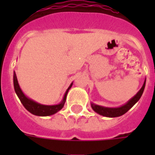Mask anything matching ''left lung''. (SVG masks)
<instances>
[{"label": "left lung", "instance_id": "obj_1", "mask_svg": "<svg viewBox=\"0 0 155 155\" xmlns=\"http://www.w3.org/2000/svg\"><path fill=\"white\" fill-rule=\"evenodd\" d=\"M145 85H146V80H145L144 84L142 85V88L138 91L137 94L135 95L133 98H131L127 103L125 104L124 105L120 106V107H118V108H108V107L97 105V104H95L93 103L91 104V106H92V109L96 113H97L100 115L104 116V117H120V116L125 114L126 112H128L133 106L135 104L139 101V99L142 97V93H143V91H144Z\"/></svg>", "mask_w": 155, "mask_h": 155}]
</instances>
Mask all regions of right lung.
Listing matches in <instances>:
<instances>
[{
	"label": "right lung",
	"instance_id": "add662e5",
	"mask_svg": "<svg viewBox=\"0 0 155 155\" xmlns=\"http://www.w3.org/2000/svg\"><path fill=\"white\" fill-rule=\"evenodd\" d=\"M71 83L68 90L66 91L64 97H63V101L58 104H55V105H45V104H41L39 103L34 101L33 100L28 98L25 96L23 92L21 89L20 86L18 84V79H17V75L14 71L13 73V86H14V90H15L16 94L18 95V98L20 99L21 102L23 104V106L27 109L30 113H31L34 115L36 116H41V117H46V116H51L53 115L59 110H61L63 108L64 104L66 101V98H67V95L71 86H72Z\"/></svg>",
	"mask_w": 155,
	"mask_h": 155
}]
</instances>
